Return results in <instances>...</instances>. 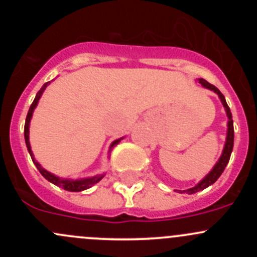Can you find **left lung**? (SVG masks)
<instances>
[{"label":"left lung","instance_id":"obj_1","mask_svg":"<svg viewBox=\"0 0 257 257\" xmlns=\"http://www.w3.org/2000/svg\"><path fill=\"white\" fill-rule=\"evenodd\" d=\"M199 83H200L204 88H208V89L214 90V92L219 95L220 99H221L222 104H224V107H225V110H226L227 118H229V121H227V137H226V143H225V147H224V150H222L221 157H220L219 162L215 164V167L212 168L211 172H210L209 174L206 175V177L198 184V185L194 186V188L188 189V190H183V191L179 190V191H181V193H186V194L198 193V191L204 190V189H206L208 186L211 185V184H214L215 181L219 179L220 175L222 174V172L225 170V168H226L227 163H229V160H230V155H231L232 148H234V121H232L231 112H230L229 105H227L226 100H225L224 94H222V93L220 92L216 87H215V85L210 84V83L206 82L205 79L200 78L199 79Z\"/></svg>","mask_w":257,"mask_h":257}]
</instances>
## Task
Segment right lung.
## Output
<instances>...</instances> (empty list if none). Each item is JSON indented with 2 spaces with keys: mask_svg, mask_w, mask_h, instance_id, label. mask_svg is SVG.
Segmentation results:
<instances>
[{
  "mask_svg": "<svg viewBox=\"0 0 257 257\" xmlns=\"http://www.w3.org/2000/svg\"><path fill=\"white\" fill-rule=\"evenodd\" d=\"M47 84H48V83H46V84L43 85L42 88H41V90H38V93H37V94H36L35 100H33L32 104H31L30 110H28V113H27V116H26L25 141H26V145H27L28 152H30L31 158H32L33 163H35V164H36L37 169L40 170L41 174H42L43 177L47 179L48 181H51L52 184H54V185L59 186V188L64 189V190H67V191H82V190H85V189H89L90 186H93V185H94V184H97L98 181H99L103 177H93V178H88V179H82V180H69V179H59L58 177H56V175L51 174V173L47 172V170L43 169V168L41 167V165L38 164L37 162H36L35 158H33L32 150H31V145H30V136H28V134H30V121H31V118H32L33 110H35L36 105H37L38 100H40L41 95H42L43 90L46 89ZM119 141H120V139H118V141L113 142V144L110 145V148L114 147V145L118 143Z\"/></svg>",
  "mask_w": 257,
  "mask_h": 257,
  "instance_id": "right-lung-1",
  "label": "right lung"
}]
</instances>
